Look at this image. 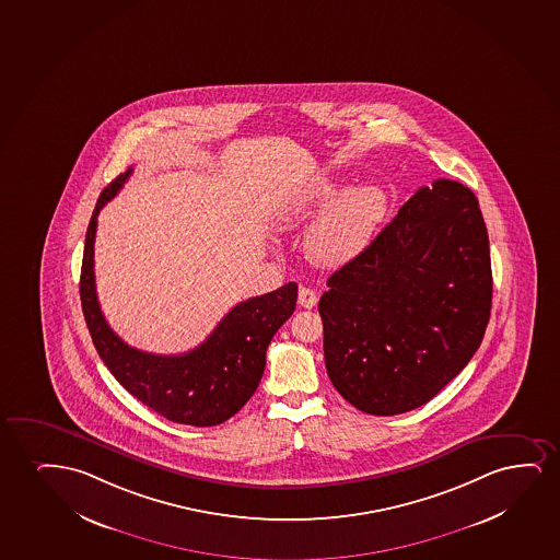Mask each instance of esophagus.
Instances as JSON below:
<instances>
[{"mask_svg":"<svg viewBox=\"0 0 560 560\" xmlns=\"http://www.w3.org/2000/svg\"><path fill=\"white\" fill-rule=\"evenodd\" d=\"M299 304L305 307V310H312V307H315V304H317V294H315V291H312V289L302 287L299 291Z\"/></svg>","mask_w":560,"mask_h":560,"instance_id":"obj_1","label":"esophagus"}]
</instances>
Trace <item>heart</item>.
<instances>
[{"label": "heart", "instance_id": "heart-1", "mask_svg": "<svg viewBox=\"0 0 560 560\" xmlns=\"http://www.w3.org/2000/svg\"><path fill=\"white\" fill-rule=\"evenodd\" d=\"M335 182H320L296 207V217L332 203L307 233L305 250L323 268H340L363 255L387 214V194L374 184H361L340 194Z\"/></svg>", "mask_w": 560, "mask_h": 560}]
</instances>
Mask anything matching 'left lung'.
<instances>
[{
	"mask_svg": "<svg viewBox=\"0 0 560 560\" xmlns=\"http://www.w3.org/2000/svg\"><path fill=\"white\" fill-rule=\"evenodd\" d=\"M327 284L323 348L341 397L374 416L425 405L471 361L490 319V245L477 197L446 178L423 186Z\"/></svg>",
	"mask_w": 560,
	"mask_h": 560,
	"instance_id": "left-lung-1",
	"label": "left lung"
}]
</instances>
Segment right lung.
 I'll list each match as a JSON object with an SVG mask.
<instances>
[{
  "mask_svg": "<svg viewBox=\"0 0 560 560\" xmlns=\"http://www.w3.org/2000/svg\"><path fill=\"white\" fill-rule=\"evenodd\" d=\"M132 168L102 189L85 235L80 296L83 317L114 378L153 412L184 425L211 428L237 415L260 384L266 349L296 307L299 284L245 300L232 307L211 336L182 355H155L127 346L102 315L95 287L96 217L124 188Z\"/></svg>",
  "mask_w": 560,
  "mask_h": 560,
  "instance_id": "1",
  "label": "right lung"
}]
</instances>
